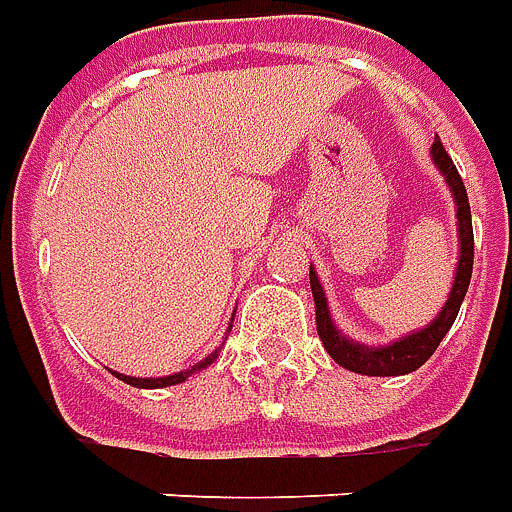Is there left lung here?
Wrapping results in <instances>:
<instances>
[{"label":"left lung","mask_w":512,"mask_h":512,"mask_svg":"<svg viewBox=\"0 0 512 512\" xmlns=\"http://www.w3.org/2000/svg\"><path fill=\"white\" fill-rule=\"evenodd\" d=\"M431 158H434L436 169L445 174V182L450 185V193L455 199V215H458V240H461V256H458V270H455L453 292L447 297L445 308L439 311L434 322L417 330L412 335H404L398 341L387 343V346H363V343L349 341L346 335L338 333L333 324L330 308H327V297L316 272L311 270V292L316 302V330L322 338L324 349L333 357L335 363L363 376H404L417 371L420 365L436 352V346L442 343L447 330L453 327L455 316L461 311V302L466 297L469 281H472V261H475V234H472V212H469V196H466L464 179L453 166V160L442 147V141L436 136L431 144Z\"/></svg>","instance_id":"obj_1"}]
</instances>
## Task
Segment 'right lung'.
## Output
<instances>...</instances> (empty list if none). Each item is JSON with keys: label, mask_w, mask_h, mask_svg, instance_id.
Segmentation results:
<instances>
[{"label": "right lung", "mask_w": 512, "mask_h": 512, "mask_svg": "<svg viewBox=\"0 0 512 512\" xmlns=\"http://www.w3.org/2000/svg\"><path fill=\"white\" fill-rule=\"evenodd\" d=\"M215 357H218V352L210 354V357H204L199 365H193V368H188V371H179V374H171V376H160V379H136V376H125V374H117V379H122L125 384H133V387H141V390H158V387H169V384L185 382V379L196 374V371H204Z\"/></svg>", "instance_id": "right-lung-1"}]
</instances>
